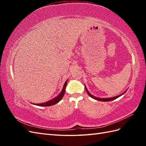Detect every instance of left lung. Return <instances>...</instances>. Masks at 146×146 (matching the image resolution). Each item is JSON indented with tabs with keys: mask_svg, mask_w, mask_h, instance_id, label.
Segmentation results:
<instances>
[{
	"mask_svg": "<svg viewBox=\"0 0 146 146\" xmlns=\"http://www.w3.org/2000/svg\"><path fill=\"white\" fill-rule=\"evenodd\" d=\"M85 90H86V92H87V94L89 95V96H90V97H91L92 98H94V99H95V100H98V101H101V102H109V101L113 100H115V99H116V98H117L118 97H120L121 95H122L123 94H124L125 93V92L123 93V94H121V95H119V96H117V97H111V98H99L95 97H94V96L92 95H91L90 94V93L88 92L87 89H86V87H85Z\"/></svg>",
	"mask_w": 146,
	"mask_h": 146,
	"instance_id": "obj_1",
	"label": "left lung"
}]
</instances>
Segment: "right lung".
Instances as JSON below:
<instances>
[{
	"label": "right lung",
	"mask_w": 146,
	"mask_h": 146,
	"mask_svg": "<svg viewBox=\"0 0 146 146\" xmlns=\"http://www.w3.org/2000/svg\"><path fill=\"white\" fill-rule=\"evenodd\" d=\"M66 85H67V81L65 82L64 86L63 88V90H62V91L60 93V94L59 95L58 97L53 98L51 100H49L47 102H45V103H42V104H35V105H38V106H42V107H49V106H51V105L56 104L61 100V98H63V95L64 94V92H65V88H66Z\"/></svg>",
	"instance_id": "right-lung-1"
}]
</instances>
